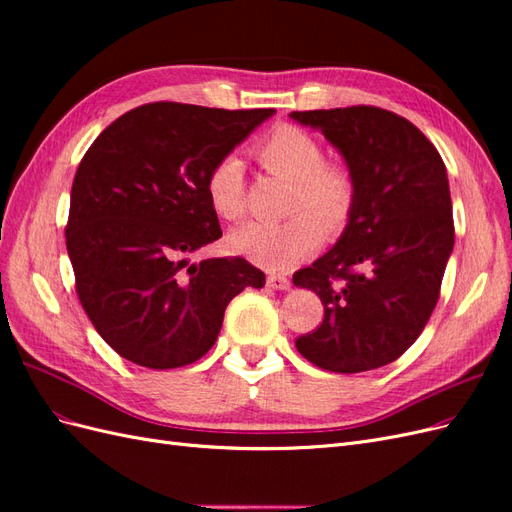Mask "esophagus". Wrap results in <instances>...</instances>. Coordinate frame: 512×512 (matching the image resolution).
I'll return each mask as SVG.
<instances>
[{"mask_svg": "<svg viewBox=\"0 0 512 512\" xmlns=\"http://www.w3.org/2000/svg\"><path fill=\"white\" fill-rule=\"evenodd\" d=\"M267 286L273 288V290H290V280L286 275H280V273H271L267 277Z\"/></svg>", "mask_w": 512, "mask_h": 512, "instance_id": "34e87169", "label": "esophagus"}]
</instances>
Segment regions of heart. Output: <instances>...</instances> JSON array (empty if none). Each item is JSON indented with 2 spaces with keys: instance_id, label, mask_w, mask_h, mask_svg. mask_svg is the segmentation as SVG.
Returning a JSON list of instances; mask_svg holds the SVG:
<instances>
[{
  "instance_id": "b5f03b06",
  "label": "heart",
  "mask_w": 512,
  "mask_h": 512,
  "mask_svg": "<svg viewBox=\"0 0 512 512\" xmlns=\"http://www.w3.org/2000/svg\"><path fill=\"white\" fill-rule=\"evenodd\" d=\"M254 156L269 173L292 181L288 220L245 222L228 235L237 254L256 265L286 271L312 256L324 237L342 230L354 207V179L344 164L324 160L316 138L297 126H277L260 138ZM211 209L222 220H237L245 203L243 162L228 153L215 162L205 179Z\"/></svg>"
}]
</instances>
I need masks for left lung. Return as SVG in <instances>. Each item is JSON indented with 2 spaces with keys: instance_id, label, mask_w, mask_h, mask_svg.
Masks as SVG:
<instances>
[{
  "instance_id": "1",
  "label": "left lung",
  "mask_w": 512,
  "mask_h": 512,
  "mask_svg": "<svg viewBox=\"0 0 512 512\" xmlns=\"http://www.w3.org/2000/svg\"><path fill=\"white\" fill-rule=\"evenodd\" d=\"M290 117L342 153L356 188L342 237L292 277L324 305L322 324L297 350L337 374L389 365L425 329L453 254L446 166L421 130L378 106Z\"/></svg>"
}]
</instances>
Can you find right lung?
<instances>
[{
	"mask_svg": "<svg viewBox=\"0 0 512 512\" xmlns=\"http://www.w3.org/2000/svg\"><path fill=\"white\" fill-rule=\"evenodd\" d=\"M271 115L153 102L121 115L87 149L66 247L83 309L123 359L149 369L198 361L230 299L265 286L245 258L196 265L188 256L222 237L205 192L209 168Z\"/></svg>",
	"mask_w": 512,
	"mask_h": 512,
	"instance_id": "right-lung-1",
	"label": "right lung"
}]
</instances>
